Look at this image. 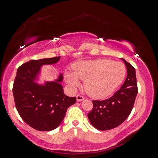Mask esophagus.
I'll use <instances>...</instances> for the list:
<instances>
[{"label":"esophagus","mask_w":158,"mask_h":158,"mask_svg":"<svg viewBox=\"0 0 158 158\" xmlns=\"http://www.w3.org/2000/svg\"><path fill=\"white\" fill-rule=\"evenodd\" d=\"M84 99H85L84 96H81V95H77V102H81V101H83Z\"/></svg>","instance_id":"obj_1"}]
</instances>
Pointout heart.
Segmentation results:
<instances>
[{
  "mask_svg": "<svg viewBox=\"0 0 158 158\" xmlns=\"http://www.w3.org/2000/svg\"><path fill=\"white\" fill-rule=\"evenodd\" d=\"M71 72L64 73V79L72 89L79 86V79L84 81V88L94 98L109 96L123 82L126 68L121 62L107 59H98L76 62Z\"/></svg>",
  "mask_w": 158,
  "mask_h": 158,
  "instance_id": "b5f03b06",
  "label": "heart"
}]
</instances>
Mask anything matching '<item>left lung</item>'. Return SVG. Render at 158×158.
Returning a JSON list of instances; mask_svg holds the SVG:
<instances>
[{
    "mask_svg": "<svg viewBox=\"0 0 158 158\" xmlns=\"http://www.w3.org/2000/svg\"><path fill=\"white\" fill-rule=\"evenodd\" d=\"M121 60L127 66L126 80L110 98L103 101L93 100V110L87 114L91 124L98 130H109L119 126L133 108L138 91L135 69L126 60Z\"/></svg>",
    "mask_w": 158,
    "mask_h": 158,
    "instance_id": "left-lung-1",
    "label": "left lung"
}]
</instances>
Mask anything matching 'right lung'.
<instances>
[{"instance_id": "add662e5", "label": "right lung", "mask_w": 158, "mask_h": 158, "mask_svg": "<svg viewBox=\"0 0 158 158\" xmlns=\"http://www.w3.org/2000/svg\"><path fill=\"white\" fill-rule=\"evenodd\" d=\"M60 56L32 60L18 68L13 85L15 107L25 122L39 131H51L59 127L70 106L77 102L76 97L64 94L60 84L63 77L45 82L44 85L35 82L43 64H53Z\"/></svg>"}]
</instances>
